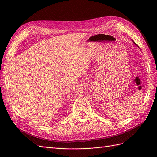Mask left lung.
<instances>
[{
    "label": "left lung",
    "instance_id": "left-lung-1",
    "mask_svg": "<svg viewBox=\"0 0 157 157\" xmlns=\"http://www.w3.org/2000/svg\"><path fill=\"white\" fill-rule=\"evenodd\" d=\"M132 42H134V44H136V45H137V44H136V43H135V42H134V41H133V40H132Z\"/></svg>",
    "mask_w": 157,
    "mask_h": 157
}]
</instances>
